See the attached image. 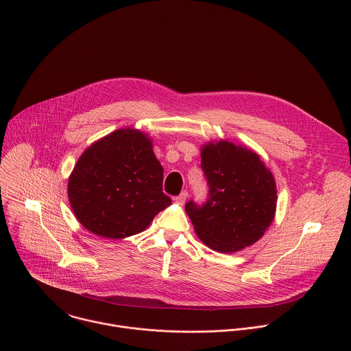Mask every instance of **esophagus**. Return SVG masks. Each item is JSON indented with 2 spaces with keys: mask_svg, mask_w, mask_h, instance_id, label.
Returning a JSON list of instances; mask_svg holds the SVG:
<instances>
[{
  "mask_svg": "<svg viewBox=\"0 0 351 351\" xmlns=\"http://www.w3.org/2000/svg\"><path fill=\"white\" fill-rule=\"evenodd\" d=\"M187 195H189V193L186 191V190H183L175 199H176V203H179V204H184L186 203V199H187Z\"/></svg>",
  "mask_w": 351,
  "mask_h": 351,
  "instance_id": "1",
  "label": "esophagus"
}]
</instances>
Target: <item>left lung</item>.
I'll return each instance as SVG.
<instances>
[{
	"mask_svg": "<svg viewBox=\"0 0 351 351\" xmlns=\"http://www.w3.org/2000/svg\"><path fill=\"white\" fill-rule=\"evenodd\" d=\"M202 169L210 187L207 202L184 210L199 240L219 253L254 244L274 221V175L252 149L221 140L202 148Z\"/></svg>",
	"mask_w": 351,
	"mask_h": 351,
	"instance_id": "1",
	"label": "left lung"
}]
</instances>
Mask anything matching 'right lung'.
<instances>
[{
    "label": "right lung",
    "instance_id": "right-lung-1",
    "mask_svg": "<svg viewBox=\"0 0 351 351\" xmlns=\"http://www.w3.org/2000/svg\"><path fill=\"white\" fill-rule=\"evenodd\" d=\"M162 180L152 140L136 129H118L80 156L68 180V197L87 230L118 240L143 232L171 206Z\"/></svg>",
    "mask_w": 351,
    "mask_h": 351
}]
</instances>
